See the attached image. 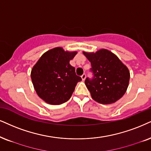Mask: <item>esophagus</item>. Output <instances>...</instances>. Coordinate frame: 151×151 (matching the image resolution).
<instances>
[{"instance_id": "esophagus-1", "label": "esophagus", "mask_w": 151, "mask_h": 151, "mask_svg": "<svg viewBox=\"0 0 151 151\" xmlns=\"http://www.w3.org/2000/svg\"><path fill=\"white\" fill-rule=\"evenodd\" d=\"M81 79H82V80H83V81H84V80L86 79V74H83L81 75Z\"/></svg>"}]
</instances>
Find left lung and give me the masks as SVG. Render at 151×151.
I'll list each match as a JSON object with an SVG mask.
<instances>
[{"mask_svg": "<svg viewBox=\"0 0 151 151\" xmlns=\"http://www.w3.org/2000/svg\"><path fill=\"white\" fill-rule=\"evenodd\" d=\"M91 62L92 79L87 77L85 84L92 98L100 104L114 103L126 92L129 81L128 68L114 53L102 49L95 53L83 51Z\"/></svg>", "mask_w": 151, "mask_h": 151, "instance_id": "8db88e82", "label": "left lung"}]
</instances>
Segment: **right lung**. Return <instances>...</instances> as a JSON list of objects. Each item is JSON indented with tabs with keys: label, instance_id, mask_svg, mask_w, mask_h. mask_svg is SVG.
Listing matches in <instances>:
<instances>
[{
	"label": "right lung",
	"instance_id": "1",
	"mask_svg": "<svg viewBox=\"0 0 151 151\" xmlns=\"http://www.w3.org/2000/svg\"><path fill=\"white\" fill-rule=\"evenodd\" d=\"M77 53L56 47L44 53L33 66L32 82L38 96L45 102L59 105L71 98L77 83L81 81L70 64Z\"/></svg>",
	"mask_w": 151,
	"mask_h": 151
}]
</instances>
